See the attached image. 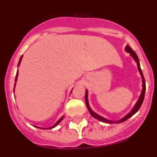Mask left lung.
Here are the masks:
<instances>
[{
  "instance_id": "obj_1",
  "label": "left lung",
  "mask_w": 157,
  "mask_h": 157,
  "mask_svg": "<svg viewBox=\"0 0 157 157\" xmlns=\"http://www.w3.org/2000/svg\"><path fill=\"white\" fill-rule=\"evenodd\" d=\"M126 51H127V52H129L130 53V55L133 57V59H134L136 61V63H137V65H138V71H139L140 74H141V78H142V90H141V95H140L139 97V99H138V101H137V103H136V105H134V107L133 108V109L131 110V112H130V113H128V114L126 116H124L123 118H122L121 120H118V121H112V120H108L107 119H105V118L101 117V116H99V115H98L97 113H95V112H94V111L92 110V109H90V105H89V101H88V91H86V107L87 109H88L89 112H90V113L91 114V116H94L95 119H97V120H100V121L101 122H104V123H123V122L126 121L127 120H128L129 118H130L132 116H134V114H135L136 112H138V110H139V109L141 108V105H142V102H143L144 101V98H145V78H144V75L143 74H142V71H141V67H140V62H139V59H138V56H137V54L135 53V52H134V50H133L132 48H130V46H128V45H127L125 48Z\"/></svg>"
}]
</instances>
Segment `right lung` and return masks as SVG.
<instances>
[{
    "instance_id": "obj_1",
    "label": "right lung",
    "mask_w": 157,
    "mask_h": 157,
    "mask_svg": "<svg viewBox=\"0 0 157 157\" xmlns=\"http://www.w3.org/2000/svg\"><path fill=\"white\" fill-rule=\"evenodd\" d=\"M22 57H23V56H21V57H20V59H19V63H18V66H19V64H20V62H21V60H22ZM18 74H19V72H18V71H17V72H16V79H15V82H16L17 81V78H18ZM15 86H16V83H15V86H14V90H15ZM63 116H62L61 118H60V119H59V120H58L57 122H56V123H55V124H54L53 126H52V127H49V128H48V129H52V128H53V127H56V126H57L58 124H59V123H60V122L62 121V120H63ZM38 128H40V127H38Z\"/></svg>"
}]
</instances>
